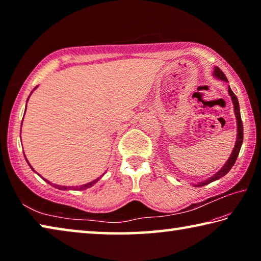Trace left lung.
Instances as JSON below:
<instances>
[{
	"mask_svg": "<svg viewBox=\"0 0 261 261\" xmlns=\"http://www.w3.org/2000/svg\"><path fill=\"white\" fill-rule=\"evenodd\" d=\"M214 74H215V76L218 77V78L222 79V81L228 82L226 74H224V73L222 72V70H221L220 68H218V67L214 68ZM228 92H229V95L231 96V100H232V103H233V109H235V114H236V118H237V140H236L235 147H233V149H232V153H231L230 158H229V160L227 161L226 165H224L222 168H221V170H219L218 173H216V174L213 176V177L206 179V180H204V182L198 183L197 185H194V187H204V185H206V184H210V183H212V182H214V180H216V179L223 177L224 175L228 174V171L231 169L232 166L235 165L238 154H240L242 144H243V123H242V118H241L240 103H238L237 96H236L235 93H233V92L231 91L230 86L228 87Z\"/></svg>",
	"mask_w": 261,
	"mask_h": 261,
	"instance_id": "obj_1",
	"label": "left lung"
}]
</instances>
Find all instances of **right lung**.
I'll use <instances>...</instances> for the list:
<instances>
[{
	"mask_svg": "<svg viewBox=\"0 0 261 261\" xmlns=\"http://www.w3.org/2000/svg\"><path fill=\"white\" fill-rule=\"evenodd\" d=\"M26 110V109H25ZM26 159V158H25ZM29 163V162H28ZM29 165H30V163H29ZM30 167H31V165H30ZM31 168H32V167H31ZM32 169H33V168H32ZM101 177H99V178H96V179H94V180H92V182L91 183H87V184H84V185H81V187H72V189H74V190H85V189H88V188H90V187H92V185H93V184H95L96 182H98V180L100 179ZM46 180V182H48V180L47 179H45ZM48 183H49L50 184V182H48ZM54 187L55 188H57V189H60V190H69V189H71V187H62V185H55L54 184Z\"/></svg>",
	"mask_w": 261,
	"mask_h": 261,
	"instance_id": "add662e5",
	"label": "right lung"
}]
</instances>
